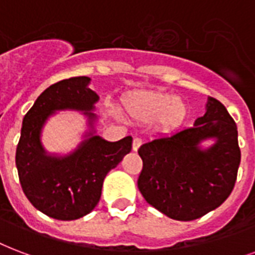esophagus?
I'll use <instances>...</instances> for the list:
<instances>
[{
  "label": "esophagus",
  "mask_w": 255,
  "mask_h": 255,
  "mask_svg": "<svg viewBox=\"0 0 255 255\" xmlns=\"http://www.w3.org/2000/svg\"><path fill=\"white\" fill-rule=\"evenodd\" d=\"M141 143H142V139L138 138V137H135L133 139V150H138V148L141 146Z\"/></svg>",
  "instance_id": "obj_1"
}]
</instances>
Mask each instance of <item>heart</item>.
<instances>
[{
  "label": "heart",
  "mask_w": 255,
  "mask_h": 255,
  "mask_svg": "<svg viewBox=\"0 0 255 255\" xmlns=\"http://www.w3.org/2000/svg\"><path fill=\"white\" fill-rule=\"evenodd\" d=\"M125 109L131 118L141 122L157 120V126L164 131L179 128L188 113L181 99L157 90L133 93L126 98Z\"/></svg>",
  "instance_id": "obj_1"
}]
</instances>
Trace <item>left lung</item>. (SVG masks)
Wrapping results in <instances>:
<instances>
[{"instance_id":"left-lung-1","label":"left lung","mask_w":255,"mask_h":255,"mask_svg":"<svg viewBox=\"0 0 255 255\" xmlns=\"http://www.w3.org/2000/svg\"><path fill=\"white\" fill-rule=\"evenodd\" d=\"M216 143L200 149L202 140ZM139 192L146 202L176 221L202 218L229 198L237 181L241 149L237 124L218 99L192 128L141 145Z\"/></svg>"}]
</instances>
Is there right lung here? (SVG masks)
I'll return each instance as SVG.
<instances>
[{
  "label": "right lung",
  "instance_id": "1",
  "mask_svg": "<svg viewBox=\"0 0 255 255\" xmlns=\"http://www.w3.org/2000/svg\"><path fill=\"white\" fill-rule=\"evenodd\" d=\"M90 80L75 76L49 86L22 120L16 149L21 188L34 208L57 221H75L93 211L109 171L131 150L130 135L109 142L91 133L70 156H48L41 146V128L53 112L74 109L95 118L90 112L99 97L89 87Z\"/></svg>",
  "mask_w": 255,
  "mask_h": 255
}]
</instances>
